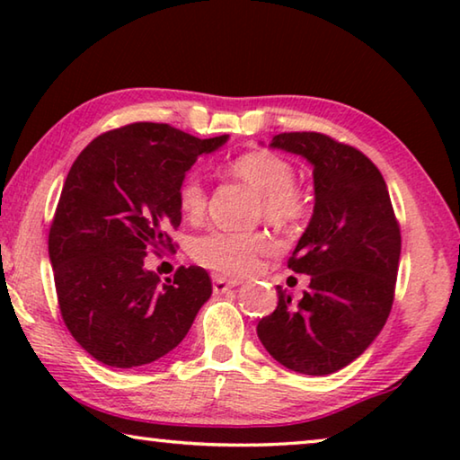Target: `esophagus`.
I'll return each instance as SVG.
<instances>
[{
    "label": "esophagus",
    "instance_id": "34e87169",
    "mask_svg": "<svg viewBox=\"0 0 460 460\" xmlns=\"http://www.w3.org/2000/svg\"><path fill=\"white\" fill-rule=\"evenodd\" d=\"M239 284H241L239 279H227V278H223V276H215L213 278V290H215V294L227 292V290H231V288H235Z\"/></svg>",
    "mask_w": 460,
    "mask_h": 460
}]
</instances>
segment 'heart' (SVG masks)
<instances>
[{
  "mask_svg": "<svg viewBox=\"0 0 460 460\" xmlns=\"http://www.w3.org/2000/svg\"><path fill=\"white\" fill-rule=\"evenodd\" d=\"M233 174L261 192V211L271 223L292 225L305 215V197L294 186V166L268 150L241 154L231 162ZM178 205L189 221H199L207 208V189L197 174H189L178 189ZM270 239L258 231L213 229L192 241L190 253L202 268L223 276H245L258 255L270 252Z\"/></svg>",
  "mask_w": 460,
  "mask_h": 460,
  "instance_id": "obj_1",
  "label": "heart"
}]
</instances>
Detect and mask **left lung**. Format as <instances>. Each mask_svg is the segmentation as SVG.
Returning a JSON list of instances; mask_svg holds the SVG:
<instances>
[{
    "label": "left lung",
    "instance_id": "1",
    "mask_svg": "<svg viewBox=\"0 0 460 460\" xmlns=\"http://www.w3.org/2000/svg\"><path fill=\"white\" fill-rule=\"evenodd\" d=\"M270 147L313 166L314 211L288 268L310 276L298 302L278 286L258 337L278 363L305 376L347 367L384 329L394 305L402 235L377 166L316 131L278 134Z\"/></svg>",
    "mask_w": 460,
    "mask_h": 460
}]
</instances>
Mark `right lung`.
Returning <instances> with one entry per match:
<instances>
[{"label": "right lung", "mask_w": 460, "mask_h": 460, "mask_svg": "<svg viewBox=\"0 0 460 460\" xmlns=\"http://www.w3.org/2000/svg\"><path fill=\"white\" fill-rule=\"evenodd\" d=\"M229 136L199 139L168 123H131L84 147L68 170L49 235L62 321L109 367H139L181 345L211 298L202 268L160 284L147 252L174 249L178 189L199 155Z\"/></svg>", "instance_id": "add662e5"}]
</instances>
